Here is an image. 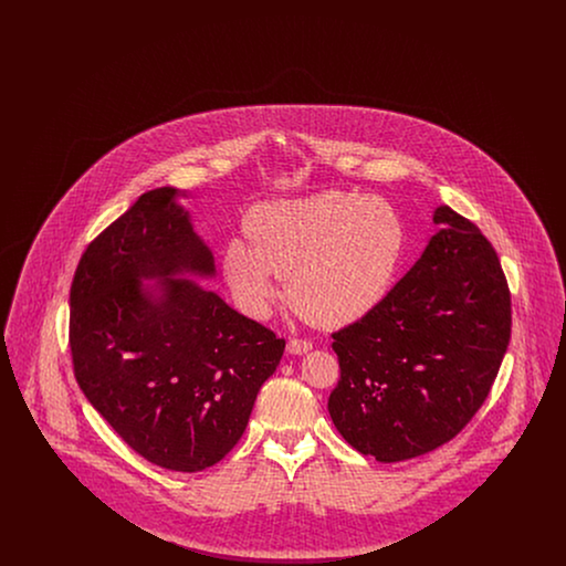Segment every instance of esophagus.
Segmentation results:
<instances>
[{"label": "esophagus", "mask_w": 566, "mask_h": 566, "mask_svg": "<svg viewBox=\"0 0 566 566\" xmlns=\"http://www.w3.org/2000/svg\"><path fill=\"white\" fill-rule=\"evenodd\" d=\"M286 350H289V354H296V356L307 354V352L312 350V342H307V339H291Z\"/></svg>", "instance_id": "obj_1"}]
</instances>
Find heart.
Segmentation results:
<instances>
[{
	"mask_svg": "<svg viewBox=\"0 0 566 566\" xmlns=\"http://www.w3.org/2000/svg\"><path fill=\"white\" fill-rule=\"evenodd\" d=\"M248 238H231L220 256L243 314L268 318L289 277L296 312L328 328L374 314L405 252L403 220L388 201L335 190L256 208Z\"/></svg>",
	"mask_w": 566,
	"mask_h": 566,
	"instance_id": "1",
	"label": "heart"
}]
</instances>
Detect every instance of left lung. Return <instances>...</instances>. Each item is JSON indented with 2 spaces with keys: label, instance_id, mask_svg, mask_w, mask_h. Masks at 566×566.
I'll list each match as a JSON object with an SVG mask.
<instances>
[{
  "label": "left lung",
  "instance_id": "obj_1",
  "mask_svg": "<svg viewBox=\"0 0 566 566\" xmlns=\"http://www.w3.org/2000/svg\"><path fill=\"white\" fill-rule=\"evenodd\" d=\"M416 265L367 318L333 333L339 434L377 462L437 450L475 416L512 335V296L492 243L450 206Z\"/></svg>",
  "mask_w": 566,
  "mask_h": 566
}]
</instances>
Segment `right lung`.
Masks as SVG:
<instances>
[{"label": "right lung", "instance_id": "right-lung-1", "mask_svg": "<svg viewBox=\"0 0 566 566\" xmlns=\"http://www.w3.org/2000/svg\"><path fill=\"white\" fill-rule=\"evenodd\" d=\"M144 192L82 254L70 291V346L84 397L139 457L195 473L242 439L284 339L201 282L212 248L180 203Z\"/></svg>", "mask_w": 566, "mask_h": 566}]
</instances>
